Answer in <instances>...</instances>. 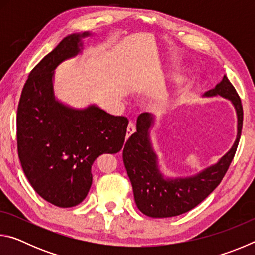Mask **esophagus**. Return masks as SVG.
Here are the masks:
<instances>
[{"instance_id": "1", "label": "esophagus", "mask_w": 255, "mask_h": 255, "mask_svg": "<svg viewBox=\"0 0 255 255\" xmlns=\"http://www.w3.org/2000/svg\"><path fill=\"white\" fill-rule=\"evenodd\" d=\"M136 131V127H135V124L133 123H129L128 127H127V131H126V138L130 137L133 132Z\"/></svg>"}]
</instances>
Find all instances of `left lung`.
<instances>
[{
  "instance_id": "left-lung-1",
  "label": "left lung",
  "mask_w": 255,
  "mask_h": 255,
  "mask_svg": "<svg viewBox=\"0 0 255 255\" xmlns=\"http://www.w3.org/2000/svg\"><path fill=\"white\" fill-rule=\"evenodd\" d=\"M217 96L230 100L235 108L236 139L232 148L217 163L191 176L170 179L162 174L149 136L154 117L148 112L138 116L137 131L124 146L123 161L132 185L136 205L144 215L166 218L187 213L205 200L222 182L239 145L243 126V108L239 94L226 75L214 89L204 94L207 98Z\"/></svg>"
}]
</instances>
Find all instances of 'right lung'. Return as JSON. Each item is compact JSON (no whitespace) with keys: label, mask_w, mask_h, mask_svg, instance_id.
I'll return each instance as SVG.
<instances>
[{"label":"right lung","mask_w":255,"mask_h":255,"mask_svg":"<svg viewBox=\"0 0 255 255\" xmlns=\"http://www.w3.org/2000/svg\"><path fill=\"white\" fill-rule=\"evenodd\" d=\"M90 32L72 33L30 72L18 106L16 138L23 172L38 195L62 208L81 204L101 154L123 147L128 119L91 105L74 109L56 100L54 72L79 55Z\"/></svg>","instance_id":"add662e5"}]
</instances>
